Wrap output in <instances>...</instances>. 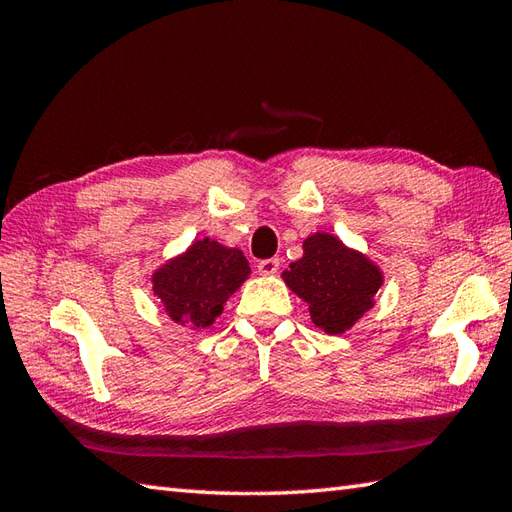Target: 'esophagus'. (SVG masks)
<instances>
[{
  "mask_svg": "<svg viewBox=\"0 0 512 512\" xmlns=\"http://www.w3.org/2000/svg\"><path fill=\"white\" fill-rule=\"evenodd\" d=\"M257 270H259V275H266V277H270V275H275L277 270H279V259L277 257H270V259H262V262L257 264Z\"/></svg>",
  "mask_w": 512,
  "mask_h": 512,
  "instance_id": "obj_1",
  "label": "esophagus"
}]
</instances>
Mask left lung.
I'll return each mask as SVG.
<instances>
[{
  "label": "left lung",
  "mask_w": 512,
  "mask_h": 512,
  "mask_svg": "<svg viewBox=\"0 0 512 512\" xmlns=\"http://www.w3.org/2000/svg\"><path fill=\"white\" fill-rule=\"evenodd\" d=\"M284 284L306 303L310 321L330 336L345 334L376 306L385 273L363 250L317 231L303 239V255L281 273Z\"/></svg>",
  "instance_id": "8db88e82"
}]
</instances>
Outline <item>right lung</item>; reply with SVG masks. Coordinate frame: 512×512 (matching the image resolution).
<instances>
[{"label":"right lung","mask_w":512,"mask_h":512,"mask_svg":"<svg viewBox=\"0 0 512 512\" xmlns=\"http://www.w3.org/2000/svg\"><path fill=\"white\" fill-rule=\"evenodd\" d=\"M248 277L250 266L242 250L202 237L160 264L149 281L151 295L173 323L200 330L215 323Z\"/></svg>","instance_id":"add662e5"}]
</instances>
